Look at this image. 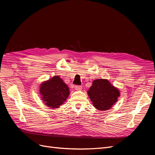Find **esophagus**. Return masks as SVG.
Wrapping results in <instances>:
<instances>
[{
	"instance_id": "34e87169",
	"label": "esophagus",
	"mask_w": 155,
	"mask_h": 155,
	"mask_svg": "<svg viewBox=\"0 0 155 155\" xmlns=\"http://www.w3.org/2000/svg\"><path fill=\"white\" fill-rule=\"evenodd\" d=\"M74 88H75V90H76V91H81L82 89V86L76 85L74 87Z\"/></svg>"
}]
</instances>
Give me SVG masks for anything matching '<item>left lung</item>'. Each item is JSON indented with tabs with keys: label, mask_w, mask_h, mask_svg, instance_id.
<instances>
[{
	"label": "left lung",
	"mask_w": 155,
	"mask_h": 155,
	"mask_svg": "<svg viewBox=\"0 0 155 155\" xmlns=\"http://www.w3.org/2000/svg\"><path fill=\"white\" fill-rule=\"evenodd\" d=\"M87 92L93 105L100 110L110 109L120 96L118 89L112 86L107 79H104L94 81Z\"/></svg>",
	"instance_id": "left-lung-1"
}]
</instances>
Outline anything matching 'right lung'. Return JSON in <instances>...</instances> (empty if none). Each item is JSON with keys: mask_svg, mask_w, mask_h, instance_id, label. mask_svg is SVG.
<instances>
[{"mask_svg": "<svg viewBox=\"0 0 155 155\" xmlns=\"http://www.w3.org/2000/svg\"><path fill=\"white\" fill-rule=\"evenodd\" d=\"M40 93L45 104L51 108H58L70 94L67 85L59 76H54L41 84Z\"/></svg>", "mask_w": 155, "mask_h": 155, "instance_id": "obj_1", "label": "right lung"}]
</instances>
